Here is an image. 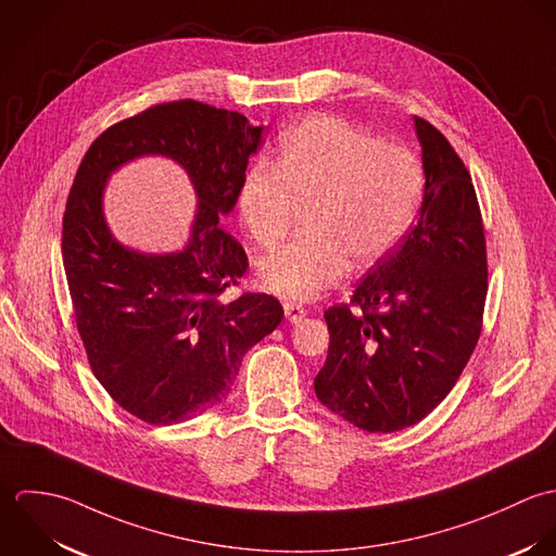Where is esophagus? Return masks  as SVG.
Here are the masks:
<instances>
[{
    "mask_svg": "<svg viewBox=\"0 0 556 556\" xmlns=\"http://www.w3.org/2000/svg\"><path fill=\"white\" fill-rule=\"evenodd\" d=\"M283 312H286V320L290 325H299L307 316V309L303 305H299V303H283Z\"/></svg>",
    "mask_w": 556,
    "mask_h": 556,
    "instance_id": "obj_1",
    "label": "esophagus"
}]
</instances>
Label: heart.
Listing matches in <instances>:
<instances>
[{"mask_svg": "<svg viewBox=\"0 0 556 556\" xmlns=\"http://www.w3.org/2000/svg\"><path fill=\"white\" fill-rule=\"evenodd\" d=\"M421 193L415 156L333 115H314L281 141L275 167L255 165L238 193L251 240L273 249L305 211L303 233L262 257V290L309 301L334 286L348 264H376L408 229Z\"/></svg>", "mask_w": 556, "mask_h": 556, "instance_id": "1", "label": "heart"}]
</instances>
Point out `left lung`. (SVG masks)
<instances>
[{"instance_id": "left-lung-1", "label": "left lung", "mask_w": 556, "mask_h": 556, "mask_svg": "<svg viewBox=\"0 0 556 556\" xmlns=\"http://www.w3.org/2000/svg\"><path fill=\"white\" fill-rule=\"evenodd\" d=\"M424 195L415 227L334 305L318 400L365 432L426 419L455 387L481 333L488 294L483 223L470 174L443 132L415 117Z\"/></svg>"}]
</instances>
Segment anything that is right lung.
<instances>
[{
	"instance_id": "right-lung-1",
	"label": "right lung",
	"mask_w": 556,
	"mask_h": 556,
	"mask_svg": "<svg viewBox=\"0 0 556 556\" xmlns=\"http://www.w3.org/2000/svg\"><path fill=\"white\" fill-rule=\"evenodd\" d=\"M264 126L198 101L156 105L108 128L86 152L62 223V260L90 367L126 413L152 426L189 421L227 397L242 356L273 333L283 307L268 294H222L247 253L219 217L233 211ZM143 155L182 166L197 193L180 250L119 243L104 215L112 174Z\"/></svg>"
}]
</instances>
